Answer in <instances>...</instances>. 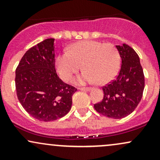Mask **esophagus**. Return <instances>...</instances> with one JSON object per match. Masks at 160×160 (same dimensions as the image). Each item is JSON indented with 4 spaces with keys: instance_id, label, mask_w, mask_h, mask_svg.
<instances>
[{
    "instance_id": "obj_1",
    "label": "esophagus",
    "mask_w": 160,
    "mask_h": 160,
    "mask_svg": "<svg viewBox=\"0 0 160 160\" xmlns=\"http://www.w3.org/2000/svg\"><path fill=\"white\" fill-rule=\"evenodd\" d=\"M79 89L81 91H86V92H89L90 91L91 88H89V87H81V88H79Z\"/></svg>"
}]
</instances>
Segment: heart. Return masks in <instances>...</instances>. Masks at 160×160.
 Returning a JSON list of instances; mask_svg holds the SVG:
<instances>
[{"label":"heart","mask_w":160,"mask_h":160,"mask_svg":"<svg viewBox=\"0 0 160 160\" xmlns=\"http://www.w3.org/2000/svg\"><path fill=\"white\" fill-rule=\"evenodd\" d=\"M80 65L84 71L74 79V82L97 81L99 84H106L118 73L120 55L111 43L82 40L70 46L68 52L60 53L56 58V70L64 81H68L80 69Z\"/></svg>","instance_id":"b5f03b06"}]
</instances>
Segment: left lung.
Masks as SVG:
<instances>
[{"label":"left lung","instance_id":"1","mask_svg":"<svg viewBox=\"0 0 160 160\" xmlns=\"http://www.w3.org/2000/svg\"><path fill=\"white\" fill-rule=\"evenodd\" d=\"M122 60L121 68L116 80L102 87L104 98L94 108L101 114L121 119L135 111L142 98L144 75L140 58L127 44L116 46Z\"/></svg>","mask_w":160,"mask_h":160}]
</instances>
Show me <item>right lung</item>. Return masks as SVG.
<instances>
[{
    "mask_svg": "<svg viewBox=\"0 0 160 160\" xmlns=\"http://www.w3.org/2000/svg\"><path fill=\"white\" fill-rule=\"evenodd\" d=\"M54 38L29 49L16 70V89L24 109L40 121L62 118L70 111L78 89L64 82L55 68Z\"/></svg>",
    "mask_w": 160,
    "mask_h": 160,
    "instance_id": "add662e5",
    "label": "right lung"
}]
</instances>
